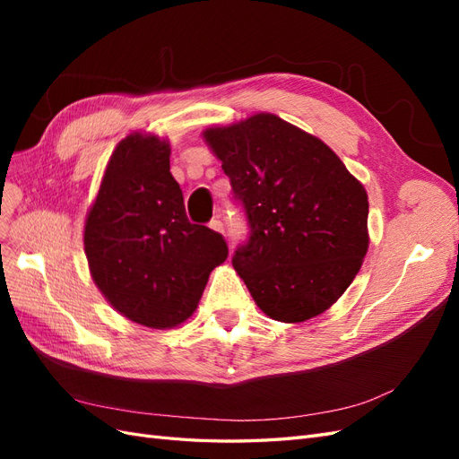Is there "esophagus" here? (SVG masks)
<instances>
[{"label": "esophagus", "instance_id": "34e87169", "mask_svg": "<svg viewBox=\"0 0 459 459\" xmlns=\"http://www.w3.org/2000/svg\"><path fill=\"white\" fill-rule=\"evenodd\" d=\"M208 226H211L214 231H218V233H226V228H224V221H221L220 218H212L211 220V224H208Z\"/></svg>", "mask_w": 459, "mask_h": 459}]
</instances>
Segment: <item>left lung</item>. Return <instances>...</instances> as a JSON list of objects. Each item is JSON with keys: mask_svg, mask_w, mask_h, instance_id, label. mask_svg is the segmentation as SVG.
I'll list each match as a JSON object with an SVG mask.
<instances>
[{"mask_svg": "<svg viewBox=\"0 0 459 459\" xmlns=\"http://www.w3.org/2000/svg\"><path fill=\"white\" fill-rule=\"evenodd\" d=\"M248 238L231 264L258 308L297 324L325 312L368 253V193L317 137L273 115L204 132Z\"/></svg>", "mask_w": 459, "mask_h": 459, "instance_id": "1", "label": "left lung"}]
</instances>
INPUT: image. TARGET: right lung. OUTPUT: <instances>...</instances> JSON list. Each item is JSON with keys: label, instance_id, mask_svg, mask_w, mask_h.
<instances>
[{"label": "right lung", "instance_id": "obj_1", "mask_svg": "<svg viewBox=\"0 0 459 459\" xmlns=\"http://www.w3.org/2000/svg\"><path fill=\"white\" fill-rule=\"evenodd\" d=\"M95 285L128 319L152 329L195 312L208 273L228 258L221 233L191 224L170 174V147L132 134L110 157L86 220Z\"/></svg>", "mask_w": 459, "mask_h": 459}]
</instances>
